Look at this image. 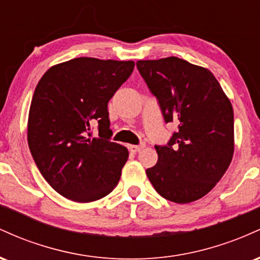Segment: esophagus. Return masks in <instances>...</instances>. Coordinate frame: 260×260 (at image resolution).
Instances as JSON below:
<instances>
[{
  "label": "esophagus",
  "mask_w": 260,
  "mask_h": 260,
  "mask_svg": "<svg viewBox=\"0 0 260 260\" xmlns=\"http://www.w3.org/2000/svg\"><path fill=\"white\" fill-rule=\"evenodd\" d=\"M145 145L144 144H139V145H128V149H129L132 153H138V151L142 150L143 148H144Z\"/></svg>",
  "instance_id": "obj_1"
}]
</instances>
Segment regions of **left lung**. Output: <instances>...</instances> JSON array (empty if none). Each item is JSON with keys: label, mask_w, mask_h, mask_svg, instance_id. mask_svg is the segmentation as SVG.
<instances>
[{"label": "left lung", "mask_w": 260, "mask_h": 260, "mask_svg": "<svg viewBox=\"0 0 260 260\" xmlns=\"http://www.w3.org/2000/svg\"><path fill=\"white\" fill-rule=\"evenodd\" d=\"M166 123H177L147 176L168 201L186 204L213 189L234 155V110L213 73L178 57L137 62Z\"/></svg>", "instance_id": "obj_1"}]
</instances>
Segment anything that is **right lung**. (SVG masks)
I'll return each mask as SVG.
<instances>
[{
	"instance_id": "obj_1",
	"label": "right lung",
	"mask_w": 260,
	"mask_h": 260,
	"mask_svg": "<svg viewBox=\"0 0 260 260\" xmlns=\"http://www.w3.org/2000/svg\"><path fill=\"white\" fill-rule=\"evenodd\" d=\"M133 61L78 57L53 66L39 80L29 110L28 144L56 192L88 203L111 193L128 159L110 140L107 104L133 72ZM98 124L100 139H92Z\"/></svg>"
}]
</instances>
